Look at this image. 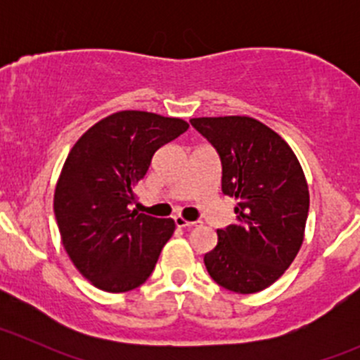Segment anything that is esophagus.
I'll use <instances>...</instances> for the list:
<instances>
[{
    "instance_id": "obj_1",
    "label": "esophagus",
    "mask_w": 360,
    "mask_h": 360,
    "mask_svg": "<svg viewBox=\"0 0 360 360\" xmlns=\"http://www.w3.org/2000/svg\"><path fill=\"white\" fill-rule=\"evenodd\" d=\"M174 221H176V224L179 228H195V226H200L202 224V221H186L184 217H181V216L174 217Z\"/></svg>"
}]
</instances>
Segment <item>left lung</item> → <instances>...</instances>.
I'll return each mask as SVG.
<instances>
[{
    "label": "left lung",
    "mask_w": 360,
    "mask_h": 360,
    "mask_svg": "<svg viewBox=\"0 0 360 360\" xmlns=\"http://www.w3.org/2000/svg\"><path fill=\"white\" fill-rule=\"evenodd\" d=\"M190 123L219 155L223 193L238 200L237 223L217 230V245L203 256L207 271L228 291H263L303 244L310 207L303 169L277 132L249 116Z\"/></svg>",
    "instance_id": "1"
}]
</instances>
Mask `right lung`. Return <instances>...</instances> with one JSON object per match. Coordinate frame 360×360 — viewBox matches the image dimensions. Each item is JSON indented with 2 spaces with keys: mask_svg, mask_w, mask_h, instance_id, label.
<instances>
[{
  "mask_svg": "<svg viewBox=\"0 0 360 360\" xmlns=\"http://www.w3.org/2000/svg\"><path fill=\"white\" fill-rule=\"evenodd\" d=\"M181 118L120 111L86 130L69 151L53 197L66 252L96 288L125 292L155 270L172 219L130 209L153 155L188 130Z\"/></svg>",
  "mask_w": 360,
  "mask_h": 360,
  "instance_id": "1",
  "label": "right lung"
}]
</instances>
